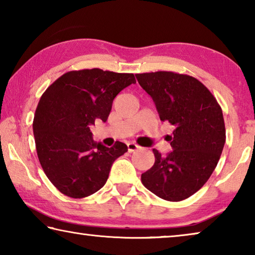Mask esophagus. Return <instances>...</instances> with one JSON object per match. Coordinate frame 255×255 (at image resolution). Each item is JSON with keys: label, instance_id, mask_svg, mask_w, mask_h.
<instances>
[{"label": "esophagus", "instance_id": "1", "mask_svg": "<svg viewBox=\"0 0 255 255\" xmlns=\"http://www.w3.org/2000/svg\"><path fill=\"white\" fill-rule=\"evenodd\" d=\"M127 147H128V152L132 153V152H135V150L139 148V146H138L135 143H127Z\"/></svg>", "mask_w": 255, "mask_h": 255}]
</instances>
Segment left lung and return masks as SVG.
<instances>
[{
	"label": "left lung",
	"mask_w": 255,
	"mask_h": 255,
	"mask_svg": "<svg viewBox=\"0 0 255 255\" xmlns=\"http://www.w3.org/2000/svg\"><path fill=\"white\" fill-rule=\"evenodd\" d=\"M153 99L162 122L174 126L167 136L171 153L153 149L155 163L141 174V182L167 201H181L196 193L213 173L226 140L223 111L200 81L173 72L136 74Z\"/></svg>",
	"instance_id": "obj_1"
}]
</instances>
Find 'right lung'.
<instances>
[{
	"mask_svg": "<svg viewBox=\"0 0 255 255\" xmlns=\"http://www.w3.org/2000/svg\"><path fill=\"white\" fill-rule=\"evenodd\" d=\"M136 83L129 73L100 68L67 72L42 94L33 118V135L42 170L60 192L84 198L106 184L115 159L127 152L96 143L90 126L107 122L117 94Z\"/></svg>",
	"mask_w": 255,
	"mask_h": 255,
	"instance_id": "obj_1",
	"label": "right lung"
}]
</instances>
